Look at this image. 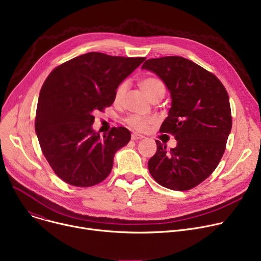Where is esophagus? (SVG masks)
I'll list each match as a JSON object with an SVG mask.
<instances>
[{
	"mask_svg": "<svg viewBox=\"0 0 261 261\" xmlns=\"http://www.w3.org/2000/svg\"><path fill=\"white\" fill-rule=\"evenodd\" d=\"M131 138L133 141H138V140H143L144 138V136L143 135H141V134H138V133H132L131 134Z\"/></svg>",
	"mask_w": 261,
	"mask_h": 261,
	"instance_id": "1",
	"label": "esophagus"
}]
</instances>
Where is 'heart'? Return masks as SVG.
<instances>
[{"instance_id":"b5f03b06","label":"heart","mask_w":261,"mask_h":261,"mask_svg":"<svg viewBox=\"0 0 261 261\" xmlns=\"http://www.w3.org/2000/svg\"><path fill=\"white\" fill-rule=\"evenodd\" d=\"M141 86L143 90L146 92V94L151 98L154 94L159 93L160 91H165V87L162 81L155 77H147L144 79L141 83ZM128 89V82L120 83L114 92V101L119 102L125 95L126 91ZM127 123L129 126L136 130H145L147 129L151 124L154 123V119L151 117L141 116V115H132L127 119Z\"/></svg>"}]
</instances>
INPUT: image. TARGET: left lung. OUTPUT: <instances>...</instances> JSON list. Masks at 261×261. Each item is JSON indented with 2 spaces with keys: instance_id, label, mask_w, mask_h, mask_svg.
<instances>
[{
  "instance_id": "left-lung-1",
  "label": "left lung",
  "mask_w": 261,
  "mask_h": 261,
  "mask_svg": "<svg viewBox=\"0 0 261 261\" xmlns=\"http://www.w3.org/2000/svg\"><path fill=\"white\" fill-rule=\"evenodd\" d=\"M142 69L158 75L171 95V108L161 132L172 133L177 145L158 150L148 162L161 186L190 190L209 177L219 164L232 128L227 90L211 72L181 57L147 60Z\"/></svg>"
}]
</instances>
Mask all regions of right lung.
Instances as JSON below:
<instances>
[{
	"mask_svg": "<svg viewBox=\"0 0 261 261\" xmlns=\"http://www.w3.org/2000/svg\"><path fill=\"white\" fill-rule=\"evenodd\" d=\"M145 60L89 52L46 79L34 126L44 156L65 182L91 187L110 174L115 152L129 143L131 133L118 127L100 137L92 128L93 112L112 105L117 86Z\"/></svg>",
	"mask_w": 261,
	"mask_h": 261,
	"instance_id": "add662e5",
	"label": "right lung"
}]
</instances>
